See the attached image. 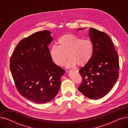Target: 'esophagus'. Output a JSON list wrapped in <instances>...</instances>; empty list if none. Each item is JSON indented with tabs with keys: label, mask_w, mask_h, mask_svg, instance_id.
Masks as SVG:
<instances>
[{
	"label": "esophagus",
	"mask_w": 128,
	"mask_h": 128,
	"mask_svg": "<svg viewBox=\"0 0 128 128\" xmlns=\"http://www.w3.org/2000/svg\"><path fill=\"white\" fill-rule=\"evenodd\" d=\"M74 70V71H75V72H78V70Z\"/></svg>",
	"instance_id": "obj_1"
}]
</instances>
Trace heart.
I'll list each match as a JSON object with an SVG mask.
<instances>
[{"mask_svg": "<svg viewBox=\"0 0 128 128\" xmlns=\"http://www.w3.org/2000/svg\"><path fill=\"white\" fill-rule=\"evenodd\" d=\"M58 42V46H52L50 50V56L58 66L64 65L68 57L70 58L66 64L68 68H72L77 64L84 66L93 56V44L89 39H82L76 35L68 34L60 37Z\"/></svg>", "mask_w": 128, "mask_h": 128, "instance_id": "b5f03b06", "label": "heart"}]
</instances>
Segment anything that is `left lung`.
<instances>
[{
    "label": "left lung",
    "mask_w": 128,
    "mask_h": 128,
    "mask_svg": "<svg viewBox=\"0 0 128 128\" xmlns=\"http://www.w3.org/2000/svg\"><path fill=\"white\" fill-rule=\"evenodd\" d=\"M89 32L93 54L79 71L82 82L78 89L86 97L97 100L106 95L116 82L119 63L118 53L110 37L95 28H90Z\"/></svg>",
    "instance_id": "8db88e82"
}]
</instances>
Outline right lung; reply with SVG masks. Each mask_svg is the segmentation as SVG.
I'll return each instance as SVG.
<instances>
[{"label": "right lung", "mask_w": 128, "mask_h": 128, "mask_svg": "<svg viewBox=\"0 0 128 128\" xmlns=\"http://www.w3.org/2000/svg\"><path fill=\"white\" fill-rule=\"evenodd\" d=\"M51 32L42 30L23 38L10 60L16 88L23 97L37 103L51 100L58 93L65 71L52 61L48 48Z\"/></svg>", "instance_id": "right-lung-1"}]
</instances>
